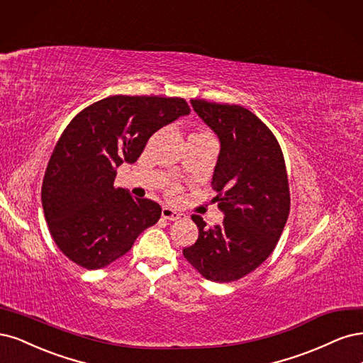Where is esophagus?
<instances>
[{"instance_id":"1","label":"esophagus","mask_w":363,"mask_h":363,"mask_svg":"<svg viewBox=\"0 0 363 363\" xmlns=\"http://www.w3.org/2000/svg\"><path fill=\"white\" fill-rule=\"evenodd\" d=\"M161 216L164 217L166 220H172V221H177V220H181V218L185 217L182 213H178L177 209H173V208H170V206H162Z\"/></svg>"}]
</instances>
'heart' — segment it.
I'll return each mask as SVG.
<instances>
[{
  "instance_id": "1",
  "label": "heart",
  "mask_w": 363,
  "mask_h": 363,
  "mask_svg": "<svg viewBox=\"0 0 363 363\" xmlns=\"http://www.w3.org/2000/svg\"><path fill=\"white\" fill-rule=\"evenodd\" d=\"M177 193H178V189H177V186H173V189H170V194H172V196H174Z\"/></svg>"
}]
</instances>
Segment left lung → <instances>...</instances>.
Wrapping results in <instances>:
<instances>
[{
  "label": "left lung",
  "instance_id": "left-lung-1",
  "mask_svg": "<svg viewBox=\"0 0 363 363\" xmlns=\"http://www.w3.org/2000/svg\"><path fill=\"white\" fill-rule=\"evenodd\" d=\"M220 142L213 174L223 223L206 228L193 216L197 241L182 250L205 279L232 282L258 268L274 250L289 214L285 160L267 125L241 105L191 99Z\"/></svg>",
  "mask_w": 363,
  "mask_h": 363
}]
</instances>
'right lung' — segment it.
Masks as SVG:
<instances>
[{"mask_svg":"<svg viewBox=\"0 0 363 363\" xmlns=\"http://www.w3.org/2000/svg\"><path fill=\"white\" fill-rule=\"evenodd\" d=\"M190 114L182 98L116 95L89 105L66 126L42 184L55 244L75 264L98 270L130 252L161 217V206L116 189L118 167L142 155L160 128Z\"/></svg>","mask_w":363,"mask_h":363,"instance_id":"right-lung-1","label":"right lung"}]
</instances>
